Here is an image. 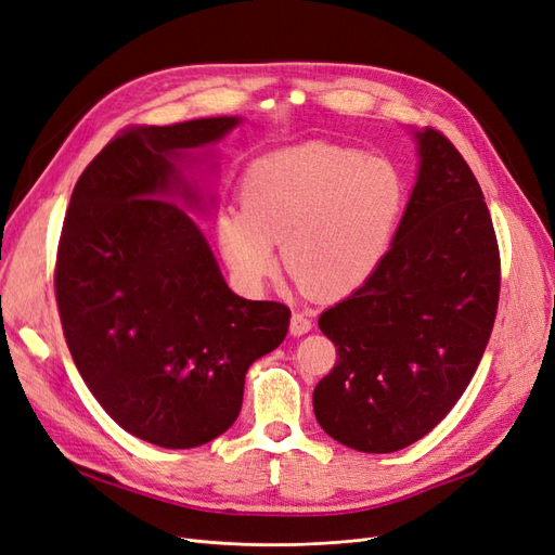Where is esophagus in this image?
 I'll list each match as a JSON object with an SVG mask.
<instances>
[{
    "mask_svg": "<svg viewBox=\"0 0 555 555\" xmlns=\"http://www.w3.org/2000/svg\"><path fill=\"white\" fill-rule=\"evenodd\" d=\"M289 328L294 335H306L308 331H312V319L306 312H294Z\"/></svg>",
    "mask_w": 555,
    "mask_h": 555,
    "instance_id": "esophagus-1",
    "label": "esophagus"
}]
</instances>
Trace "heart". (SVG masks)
<instances>
[{
    "label": "heart",
    "instance_id": "b5f03b06",
    "mask_svg": "<svg viewBox=\"0 0 555 555\" xmlns=\"http://www.w3.org/2000/svg\"><path fill=\"white\" fill-rule=\"evenodd\" d=\"M405 196V178L384 157L324 141L282 147L243 171L241 210L217 217V245L245 287L273 275L280 243L300 284L349 292L384 259Z\"/></svg>",
    "mask_w": 555,
    "mask_h": 555
}]
</instances>
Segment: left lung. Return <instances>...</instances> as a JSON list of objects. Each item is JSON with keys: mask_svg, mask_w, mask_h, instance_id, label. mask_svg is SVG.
Masks as SVG:
<instances>
[{"mask_svg": "<svg viewBox=\"0 0 555 555\" xmlns=\"http://www.w3.org/2000/svg\"><path fill=\"white\" fill-rule=\"evenodd\" d=\"M414 139L418 173L389 251L319 317L338 361L314 386V416L365 453L405 449L442 422L498 312L500 251L479 182L440 131Z\"/></svg>", "mask_w": 555, "mask_h": 555, "instance_id": "obj_1", "label": "left lung"}]
</instances>
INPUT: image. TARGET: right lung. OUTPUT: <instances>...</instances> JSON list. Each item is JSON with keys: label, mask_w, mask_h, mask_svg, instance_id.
I'll list each match as a JSON object with an SVG mask.
<instances>
[{"label": "right lung", "mask_w": 555, "mask_h": 555, "mask_svg": "<svg viewBox=\"0 0 555 555\" xmlns=\"http://www.w3.org/2000/svg\"><path fill=\"white\" fill-rule=\"evenodd\" d=\"M241 117L129 127L78 178L66 208L55 296L82 382L117 426L164 449L231 428L247 367L287 335L289 308L233 294L184 206L190 150Z\"/></svg>", "instance_id": "obj_1"}]
</instances>
